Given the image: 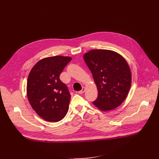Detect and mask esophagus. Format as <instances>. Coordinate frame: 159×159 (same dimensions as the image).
I'll return each instance as SVG.
<instances>
[{
	"mask_svg": "<svg viewBox=\"0 0 159 159\" xmlns=\"http://www.w3.org/2000/svg\"><path fill=\"white\" fill-rule=\"evenodd\" d=\"M85 91V88L84 87H82V89L80 90V91H79V93H80V94H82L83 93H84Z\"/></svg>",
	"mask_w": 159,
	"mask_h": 159,
	"instance_id": "1",
	"label": "esophagus"
}]
</instances>
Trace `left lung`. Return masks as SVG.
<instances>
[{
    "instance_id": "8db88e82",
    "label": "left lung",
    "mask_w": 159,
    "mask_h": 159,
    "mask_svg": "<svg viewBox=\"0 0 159 159\" xmlns=\"http://www.w3.org/2000/svg\"><path fill=\"white\" fill-rule=\"evenodd\" d=\"M84 60L93 75L98 90L93 104L107 111L119 107L126 99L131 84V72L125 58L108 49H92Z\"/></svg>"
}]
</instances>
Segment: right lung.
<instances>
[{"mask_svg":"<svg viewBox=\"0 0 159 159\" xmlns=\"http://www.w3.org/2000/svg\"><path fill=\"white\" fill-rule=\"evenodd\" d=\"M71 60V57L60 55L46 57L30 72L26 88L29 102L46 121H60L68 111L71 95L59 76Z\"/></svg>","mask_w":159,"mask_h":159,"instance_id":"obj_1","label":"right lung"}]
</instances>
